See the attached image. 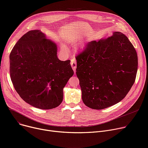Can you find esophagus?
Returning a JSON list of instances; mask_svg holds the SVG:
<instances>
[{"mask_svg":"<svg viewBox=\"0 0 148 148\" xmlns=\"http://www.w3.org/2000/svg\"><path fill=\"white\" fill-rule=\"evenodd\" d=\"M71 65L72 66V69H73V71L75 73L76 67H77V63H76V61L75 60H71Z\"/></svg>","mask_w":148,"mask_h":148,"instance_id":"obj_1","label":"esophagus"}]
</instances>
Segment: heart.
I'll list each match as a JSON object with an SVG mask.
<instances>
[{"label":"heart","instance_id":"heart-1","mask_svg":"<svg viewBox=\"0 0 148 148\" xmlns=\"http://www.w3.org/2000/svg\"><path fill=\"white\" fill-rule=\"evenodd\" d=\"M61 48L62 49H64V50L66 49V47H65V46L64 45H61Z\"/></svg>","mask_w":148,"mask_h":148}]
</instances>
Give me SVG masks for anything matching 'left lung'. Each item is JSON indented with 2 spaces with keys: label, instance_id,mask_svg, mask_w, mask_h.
<instances>
[{
  "label": "left lung",
  "instance_id": "8db88e82",
  "mask_svg": "<svg viewBox=\"0 0 148 148\" xmlns=\"http://www.w3.org/2000/svg\"><path fill=\"white\" fill-rule=\"evenodd\" d=\"M76 60L82 100L91 109H104L120 102L135 82L137 53L122 32L88 43Z\"/></svg>",
  "mask_w": 148,
  "mask_h": 148
}]
</instances>
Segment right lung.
<instances>
[{"instance_id":"1","label":"right lung","mask_w":148,"mask_h":148,"mask_svg":"<svg viewBox=\"0 0 148 148\" xmlns=\"http://www.w3.org/2000/svg\"><path fill=\"white\" fill-rule=\"evenodd\" d=\"M57 45L40 30L22 36L9 56L12 82L20 97L41 109L58 107L74 71L70 61H60Z\"/></svg>"}]
</instances>
